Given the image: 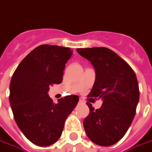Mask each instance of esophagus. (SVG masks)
<instances>
[{
    "label": "esophagus",
    "mask_w": 152,
    "mask_h": 152,
    "mask_svg": "<svg viewBox=\"0 0 152 152\" xmlns=\"http://www.w3.org/2000/svg\"><path fill=\"white\" fill-rule=\"evenodd\" d=\"M78 103H79V104H83V103H84V102H83V100H82V99L80 98V99H79V102H78Z\"/></svg>",
    "instance_id": "1"
}]
</instances>
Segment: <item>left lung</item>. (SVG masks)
Segmentation results:
<instances>
[{"label":"left lung","instance_id":"left-lung-1","mask_svg":"<svg viewBox=\"0 0 152 152\" xmlns=\"http://www.w3.org/2000/svg\"><path fill=\"white\" fill-rule=\"evenodd\" d=\"M93 64L96 78L88 97L102 99L100 108L88 102L89 114L83 127L92 142L109 146L122 139L130 127L139 101L136 74L127 63L105 47L77 49Z\"/></svg>","mask_w":152,"mask_h":152}]
</instances>
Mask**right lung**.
<instances>
[{
    "label": "right lung",
    "mask_w": 152,
    "mask_h": 152,
    "mask_svg": "<svg viewBox=\"0 0 152 152\" xmlns=\"http://www.w3.org/2000/svg\"><path fill=\"white\" fill-rule=\"evenodd\" d=\"M70 48L42 45L20 63L10 83V104L15 121L26 137L39 146L58 141L65 120L78 103L77 95L59 98L54 103L48 92L61 83Z\"/></svg>",
    "instance_id": "1"
}]
</instances>
